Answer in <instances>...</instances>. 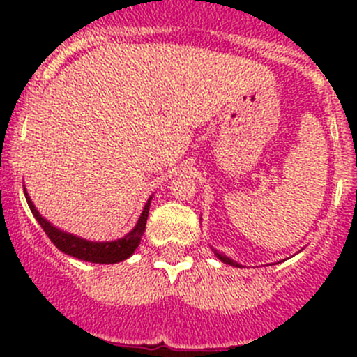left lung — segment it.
<instances>
[{
	"mask_svg": "<svg viewBox=\"0 0 357 357\" xmlns=\"http://www.w3.org/2000/svg\"><path fill=\"white\" fill-rule=\"evenodd\" d=\"M212 250H214L215 257H218V259H219V261H222V262H225V264H229V266H235V268H242V264H238V262H235V261H233V259H229V257H228V255L221 254V252H218V250H215V248H212Z\"/></svg>",
	"mask_w": 357,
	"mask_h": 357,
	"instance_id": "left-lung-1",
	"label": "left lung"
}]
</instances>
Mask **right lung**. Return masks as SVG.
I'll list each match as a JSON object with an SVG mask.
<instances>
[{
  "label": "right lung",
  "instance_id": "right-lung-1",
  "mask_svg": "<svg viewBox=\"0 0 357 357\" xmlns=\"http://www.w3.org/2000/svg\"><path fill=\"white\" fill-rule=\"evenodd\" d=\"M25 200H27L29 208H31L36 221L41 225V228L45 229L48 238L55 243V247L59 248V250H62L63 254L72 255V257L75 259H81V261L95 262V264H115V262L124 261V259L131 257V255L135 254L139 242H142L143 231H145L146 226V219H149L150 204H152V197H150V199L146 200L145 207H143V212L142 215H139L138 222H136L135 228H132L126 236L112 240V242H91V240H86L81 238V236L72 235V233L62 231V229L53 226L50 221H46V219L39 214V211L36 208L34 202L31 200L27 192H25Z\"/></svg>",
  "mask_w": 357,
  "mask_h": 357
}]
</instances>
